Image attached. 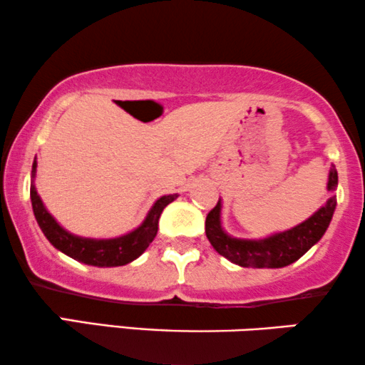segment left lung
<instances>
[{
	"mask_svg": "<svg viewBox=\"0 0 365 365\" xmlns=\"http://www.w3.org/2000/svg\"><path fill=\"white\" fill-rule=\"evenodd\" d=\"M339 176L335 165L330 168L327 191L337 189ZM337 200L329 197L327 202L315 211L309 220L295 228L275 233L263 240H241L230 236L221 226V200L207 212L206 236L221 257L245 268H283L302 258L324 236L332 221Z\"/></svg>",
	"mask_w": 365,
	"mask_h": 365,
	"instance_id": "8db88e82",
	"label": "left lung"
}]
</instances>
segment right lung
<instances>
[{
	"label": "right lung",
	"instance_id": "1",
	"mask_svg": "<svg viewBox=\"0 0 365 365\" xmlns=\"http://www.w3.org/2000/svg\"><path fill=\"white\" fill-rule=\"evenodd\" d=\"M35 174H36V158L33 160L31 169V187L30 197L33 212H35L36 223L40 226L46 240L55 246L61 253L68 255L70 258L77 259L80 263L92 264V267H122L134 262L142 253L148 250V246L153 243V240L158 235L159 217L164 207L173 202L178 197V194H169V196L159 197L150 207V211L145 216L144 223L139 228L130 231L119 238L110 240H93V238H82L68 233L56 223L53 216L46 211V207L41 201L40 194L36 192L35 187Z\"/></svg>",
	"mask_w": 365,
	"mask_h": 365
}]
</instances>
